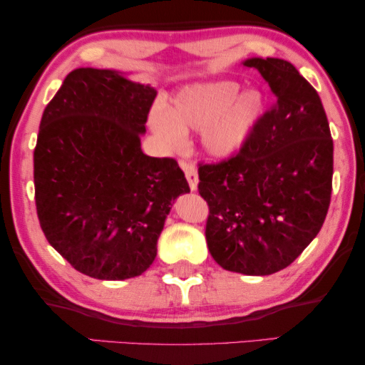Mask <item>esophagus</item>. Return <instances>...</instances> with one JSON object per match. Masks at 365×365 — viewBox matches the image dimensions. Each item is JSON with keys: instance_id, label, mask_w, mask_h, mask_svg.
Masks as SVG:
<instances>
[{"instance_id": "34e87169", "label": "esophagus", "mask_w": 365, "mask_h": 365, "mask_svg": "<svg viewBox=\"0 0 365 365\" xmlns=\"http://www.w3.org/2000/svg\"><path fill=\"white\" fill-rule=\"evenodd\" d=\"M181 166L184 169V174H186L189 187H191V191H196L197 182H199V176H197L196 166H194L192 163H186V161H181Z\"/></svg>"}]
</instances>
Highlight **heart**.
Returning <instances> with one entry per match:
<instances>
[{"label": "heart", "instance_id": "1", "mask_svg": "<svg viewBox=\"0 0 365 365\" xmlns=\"http://www.w3.org/2000/svg\"><path fill=\"white\" fill-rule=\"evenodd\" d=\"M262 114L259 89L241 93L236 81L199 83L181 89L169 108L154 106L149 126L168 149L181 148L184 133L201 131L204 151L226 159L244 146Z\"/></svg>", "mask_w": 365, "mask_h": 365}]
</instances>
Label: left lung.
I'll list each match as a JSON object with an SVG mask.
<instances>
[{
	"mask_svg": "<svg viewBox=\"0 0 365 365\" xmlns=\"http://www.w3.org/2000/svg\"><path fill=\"white\" fill-rule=\"evenodd\" d=\"M274 93L244 146L199 164L209 206L206 241L226 271L269 276L287 267L321 231L332 192L334 143L316 89L289 61L251 58Z\"/></svg>",
	"mask_w": 365,
	"mask_h": 365,
	"instance_id": "left-lung-1",
	"label": "left lung"
}]
</instances>
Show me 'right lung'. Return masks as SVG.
Masks as SVG:
<instances>
[{
	"label": "right lung",
	"mask_w": 365,
	"mask_h": 365,
	"mask_svg": "<svg viewBox=\"0 0 365 365\" xmlns=\"http://www.w3.org/2000/svg\"><path fill=\"white\" fill-rule=\"evenodd\" d=\"M158 91L111 69L78 68L44 109L34 148V199L48 242L103 281L151 266L174 199L189 192L173 158L141 149Z\"/></svg>",
	"instance_id": "right-lung-1"
}]
</instances>
